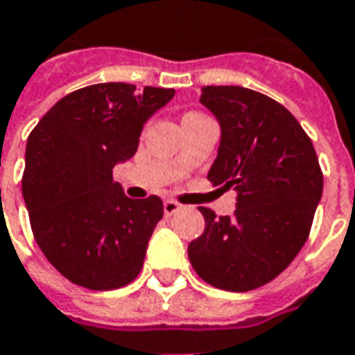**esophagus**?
<instances>
[{"label":"esophagus","instance_id":"34e87169","mask_svg":"<svg viewBox=\"0 0 355 355\" xmlns=\"http://www.w3.org/2000/svg\"><path fill=\"white\" fill-rule=\"evenodd\" d=\"M180 210H182V205H180V202H175V200H172V198L164 200V214H166V216H173V214L180 212Z\"/></svg>","mask_w":355,"mask_h":355}]
</instances>
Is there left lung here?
Instances as JSON below:
<instances>
[{"label":"left lung","mask_w":355,"mask_h":355,"mask_svg":"<svg viewBox=\"0 0 355 355\" xmlns=\"http://www.w3.org/2000/svg\"><path fill=\"white\" fill-rule=\"evenodd\" d=\"M200 103L220 122L214 185L237 189L233 216L200 208L205 233L187 246L208 285L246 293L270 283L310 235L323 193L318 155L302 125L263 93L241 85H206Z\"/></svg>","instance_id":"obj_1"}]
</instances>
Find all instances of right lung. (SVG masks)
<instances>
[{
    "label": "right lung",
    "mask_w": 355,
    "mask_h": 355,
    "mask_svg": "<svg viewBox=\"0 0 355 355\" xmlns=\"http://www.w3.org/2000/svg\"><path fill=\"white\" fill-rule=\"evenodd\" d=\"M173 89L95 84L57 101L26 143L22 197L37 246L64 277L110 291L139 275L164 206L128 198L112 168L132 158L143 125Z\"/></svg>",
    "instance_id": "obj_1"
}]
</instances>
